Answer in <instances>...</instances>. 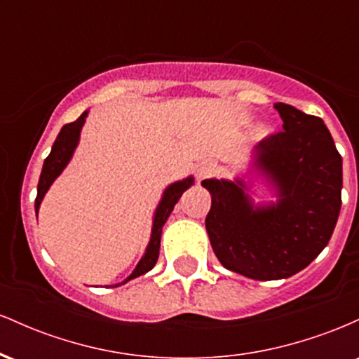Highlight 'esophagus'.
<instances>
[{
	"label": "esophagus",
	"instance_id": "obj_1",
	"mask_svg": "<svg viewBox=\"0 0 359 359\" xmlns=\"http://www.w3.org/2000/svg\"><path fill=\"white\" fill-rule=\"evenodd\" d=\"M214 172V167H212V163H209V162H203V163H199V165L196 167V177H197V180H204V179H208L209 175H211Z\"/></svg>",
	"mask_w": 359,
	"mask_h": 359
}]
</instances>
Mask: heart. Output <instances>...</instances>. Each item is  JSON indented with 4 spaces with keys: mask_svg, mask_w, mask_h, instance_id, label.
Listing matches in <instances>:
<instances>
[{
    "mask_svg": "<svg viewBox=\"0 0 359 359\" xmlns=\"http://www.w3.org/2000/svg\"><path fill=\"white\" fill-rule=\"evenodd\" d=\"M258 131H259V135H265L266 133V128L265 126H259Z\"/></svg>",
    "mask_w": 359,
    "mask_h": 359,
    "instance_id": "obj_1",
    "label": "heart"
}]
</instances>
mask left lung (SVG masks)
<instances>
[{"mask_svg": "<svg viewBox=\"0 0 359 359\" xmlns=\"http://www.w3.org/2000/svg\"><path fill=\"white\" fill-rule=\"evenodd\" d=\"M275 109L283 131L253 148L248 174L275 191V203L255 204L253 179H205L211 246L224 269L253 280L299 273L327 246L341 211L343 158L327 126L285 102Z\"/></svg>", "mask_w": 359, "mask_h": 359, "instance_id": "1", "label": "left lung"}]
</instances>
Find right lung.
<instances>
[{
	"label": "right lung",
	"mask_w": 359,
	"mask_h": 359,
	"mask_svg": "<svg viewBox=\"0 0 359 359\" xmlns=\"http://www.w3.org/2000/svg\"><path fill=\"white\" fill-rule=\"evenodd\" d=\"M89 111H84L79 118L76 119L74 123H69V125L62 126L60 133L57 135V140L53 142L50 155L45 158L43 167H42V174H40V180H39V187H36V199H35V212L36 217H39V209L40 204H42L45 194H47L50 185L53 184V180L59 177L64 168L67 167V163L71 162L74 151H76L77 145H79V138H81V130L84 126L86 118H88ZM194 184V177H187V179L177 180V182L170 184L168 187L163 191L162 199H160L158 205H156L155 214H154V224H151V234H150V241H148L145 255H143L142 259L138 262L137 269L133 270V273L128 277L125 282H130V280L140 277V275H145L147 271H150L155 266L156 259H158V253H160V236H162V228L165 224V221L170 216V212L174 211V205L179 203L180 196L187 191L189 187Z\"/></svg>",
	"instance_id": "obj_1"
}]
</instances>
